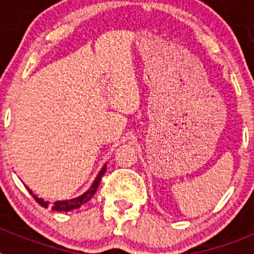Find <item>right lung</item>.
Returning a JSON list of instances; mask_svg holds the SVG:
<instances>
[{
    "instance_id": "obj_1",
    "label": "right lung",
    "mask_w": 254,
    "mask_h": 254,
    "mask_svg": "<svg viewBox=\"0 0 254 254\" xmlns=\"http://www.w3.org/2000/svg\"><path fill=\"white\" fill-rule=\"evenodd\" d=\"M105 170H107V165H104V168L100 170L99 176L96 177V179L94 181L93 186H91L90 190H87V192H85L84 194H81V196L77 197V198L69 199V201H57V202H55L53 205L51 206L52 210L64 211V212H67V211H72V210H77V208H80V206H82L84 203H86L87 201H89V199H90L94 194H95L96 190H98V187H99V185H100V181H102L103 176H104ZM28 190L30 192V194H33V192H31L29 188H28ZM33 197H34L35 201H37V202L39 203L42 207H48V202H44L43 199L38 198V197L34 196V194H33Z\"/></svg>"
}]
</instances>
